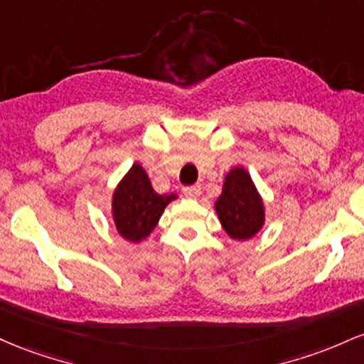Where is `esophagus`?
<instances>
[{"label":"esophagus","mask_w":364,"mask_h":364,"mask_svg":"<svg viewBox=\"0 0 364 364\" xmlns=\"http://www.w3.org/2000/svg\"><path fill=\"white\" fill-rule=\"evenodd\" d=\"M182 193L186 194V198H189V199H196V198H199V194H201V186L183 187Z\"/></svg>","instance_id":"obj_1"}]
</instances>
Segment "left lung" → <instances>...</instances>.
Returning <instances> with one entry per match:
<instances>
[{"label": "left lung", "mask_w": 364, "mask_h": 364, "mask_svg": "<svg viewBox=\"0 0 364 364\" xmlns=\"http://www.w3.org/2000/svg\"><path fill=\"white\" fill-rule=\"evenodd\" d=\"M215 211L225 234L240 242L258 235L264 227V201L244 166L227 171Z\"/></svg>", "instance_id": "obj_1"}]
</instances>
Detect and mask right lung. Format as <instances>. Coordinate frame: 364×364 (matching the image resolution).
Here are the masks:
<instances>
[{
    "label": "right lung",
    "instance_id": "right-lung-1",
    "mask_svg": "<svg viewBox=\"0 0 364 364\" xmlns=\"http://www.w3.org/2000/svg\"><path fill=\"white\" fill-rule=\"evenodd\" d=\"M177 194H158L141 163H134L112 194V218L118 235L139 244L151 235Z\"/></svg>",
    "mask_w": 364,
    "mask_h": 364
}]
</instances>
